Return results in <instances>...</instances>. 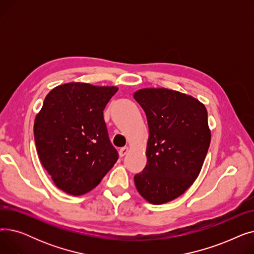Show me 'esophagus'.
Listing matches in <instances>:
<instances>
[{"label": "esophagus", "instance_id": "esophagus-1", "mask_svg": "<svg viewBox=\"0 0 254 254\" xmlns=\"http://www.w3.org/2000/svg\"><path fill=\"white\" fill-rule=\"evenodd\" d=\"M128 151H129V148L127 146V147H124V148H122V149L119 150V155L123 157V156H125Z\"/></svg>", "mask_w": 254, "mask_h": 254}]
</instances>
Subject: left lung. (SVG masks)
Here are the masks:
<instances>
[{"label":"left lung","mask_w":254,"mask_h":254,"mask_svg":"<svg viewBox=\"0 0 254 254\" xmlns=\"http://www.w3.org/2000/svg\"><path fill=\"white\" fill-rule=\"evenodd\" d=\"M134 99L147 117V164L134 177L138 192L153 205L177 198L197 178L211 130L207 109L195 98L168 88H142Z\"/></svg>","instance_id":"1"}]
</instances>
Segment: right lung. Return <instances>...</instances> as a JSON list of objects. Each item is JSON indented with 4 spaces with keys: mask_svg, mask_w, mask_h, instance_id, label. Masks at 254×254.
<instances>
[{
    "mask_svg": "<svg viewBox=\"0 0 254 254\" xmlns=\"http://www.w3.org/2000/svg\"><path fill=\"white\" fill-rule=\"evenodd\" d=\"M116 86L69 82L51 89L36 115L38 156L58 189L72 195L98 186L118 159L103 111Z\"/></svg>",
    "mask_w": 254,
    "mask_h": 254,
    "instance_id": "right-lung-1",
    "label": "right lung"
}]
</instances>
